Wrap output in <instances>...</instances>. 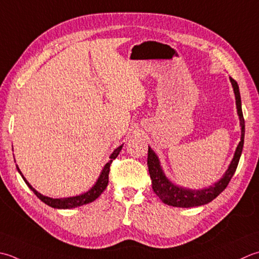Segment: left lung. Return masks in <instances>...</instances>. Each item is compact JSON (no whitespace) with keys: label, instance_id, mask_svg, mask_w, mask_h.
<instances>
[{"label":"left lung","instance_id":"obj_1","mask_svg":"<svg viewBox=\"0 0 259 259\" xmlns=\"http://www.w3.org/2000/svg\"><path fill=\"white\" fill-rule=\"evenodd\" d=\"M230 78V82L234 89L235 98H236V105H237V113L239 116L240 122V141L238 144L234 158H232L231 163L228 166V169L225 171L221 179L207 187H203L200 190H192L183 187L180 185H176L173 183L168 177L166 176L163 167L160 165V160L158 156L156 155L155 151L151 149V147L148 146V158H147V165H148L149 175L151 179V183H153V190L156 195L164 202L167 205L177 206V207H192V206H200L207 204L212 200L219 195L222 191H224L227 185L229 184L231 177L234 176L235 171L237 169L238 163H239L240 156L242 153V147H244V139H245V120L244 115H242L241 110V99H240V92L239 86H238L235 79Z\"/></svg>","mask_w":259,"mask_h":259}]
</instances>
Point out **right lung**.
<instances>
[{"label":"right lung","instance_id":"right-lung-1","mask_svg":"<svg viewBox=\"0 0 259 259\" xmlns=\"http://www.w3.org/2000/svg\"><path fill=\"white\" fill-rule=\"evenodd\" d=\"M122 146H123V144L121 145V146H119L118 148H115L113 150V153L110 155V160L104 165L102 170H101L100 176L98 177V180H96L94 185L91 187L89 191H86V192H84V193L79 194V195H76V196L60 197V199H53V197L42 195L41 193H39L37 190L33 189V187L31 186V184H30L29 182L25 180V177L21 173V170H20L18 165H17V169H18V171L20 173V175L22 176L23 181L25 182V184L28 185L29 189L31 190L33 193L44 202V203L54 207V209H73V207H77V206L84 205V204H89V203H91V202L95 201L101 194H102V192L106 189V186H108V184H109L110 165H111V163H112V160L115 159L116 157H118V155L120 154L121 149H122Z\"/></svg>","mask_w":259,"mask_h":259}]
</instances>
